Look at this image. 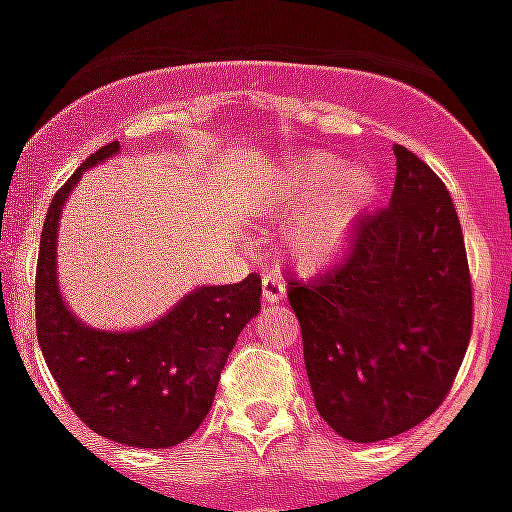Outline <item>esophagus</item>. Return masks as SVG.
Here are the masks:
<instances>
[{
    "label": "esophagus",
    "instance_id": "obj_1",
    "mask_svg": "<svg viewBox=\"0 0 512 512\" xmlns=\"http://www.w3.org/2000/svg\"><path fill=\"white\" fill-rule=\"evenodd\" d=\"M284 292H287V287H284V281H281L279 273H265L263 276V300L265 303H279V300H284Z\"/></svg>",
    "mask_w": 512,
    "mask_h": 512
}]
</instances>
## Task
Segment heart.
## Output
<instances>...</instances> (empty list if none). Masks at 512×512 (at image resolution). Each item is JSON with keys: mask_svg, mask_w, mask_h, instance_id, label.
Masks as SVG:
<instances>
[{"mask_svg": "<svg viewBox=\"0 0 512 512\" xmlns=\"http://www.w3.org/2000/svg\"><path fill=\"white\" fill-rule=\"evenodd\" d=\"M377 193V177L340 156L308 154L271 177L260 215L287 223L284 252L300 271H321L345 255Z\"/></svg>", "mask_w": 512, "mask_h": 512, "instance_id": "heart-1", "label": "heart"}]
</instances>
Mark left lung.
<instances>
[{"mask_svg":"<svg viewBox=\"0 0 512 512\" xmlns=\"http://www.w3.org/2000/svg\"><path fill=\"white\" fill-rule=\"evenodd\" d=\"M385 209L364 215L345 260L287 297L329 428L356 444L406 433L452 388L473 327L468 255L452 196L404 146Z\"/></svg>","mask_w":512,"mask_h":512,"instance_id":"obj_1","label":"left lung"}]
</instances>
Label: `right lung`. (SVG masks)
Masks as SVG:
<instances>
[{"label":"right lung","instance_id":"right-lung-1","mask_svg":"<svg viewBox=\"0 0 512 512\" xmlns=\"http://www.w3.org/2000/svg\"><path fill=\"white\" fill-rule=\"evenodd\" d=\"M122 143L98 148L55 193L36 265V335L44 361L76 417L98 436L138 449H167L199 428L241 329L260 313V276L193 287L170 311L138 329L84 324L58 284V228L79 177L114 159Z\"/></svg>","mask_w":512,"mask_h":512}]
</instances>
